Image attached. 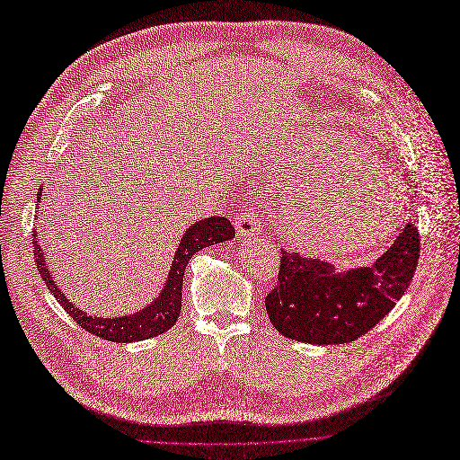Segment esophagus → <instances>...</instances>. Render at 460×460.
<instances>
[{"mask_svg":"<svg viewBox=\"0 0 460 460\" xmlns=\"http://www.w3.org/2000/svg\"><path fill=\"white\" fill-rule=\"evenodd\" d=\"M236 238L238 241H246L250 236H255L263 231V217H259L255 212L246 210L236 217Z\"/></svg>","mask_w":460,"mask_h":460,"instance_id":"esophagus-1","label":"esophagus"}]
</instances>
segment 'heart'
Segmentation results:
<instances>
[{"instance_id": "obj_1", "label": "heart", "mask_w": 460, "mask_h": 460, "mask_svg": "<svg viewBox=\"0 0 460 460\" xmlns=\"http://www.w3.org/2000/svg\"><path fill=\"white\" fill-rule=\"evenodd\" d=\"M372 201L367 197L355 199L342 210H306L296 219V229L319 248L357 250L384 236L389 224L387 216L372 214Z\"/></svg>"}]
</instances>
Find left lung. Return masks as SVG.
Wrapping results in <instances>:
<instances>
[{
    "mask_svg": "<svg viewBox=\"0 0 460 460\" xmlns=\"http://www.w3.org/2000/svg\"><path fill=\"white\" fill-rule=\"evenodd\" d=\"M419 231L408 222L389 250L368 267L348 272L282 248L278 279L265 298L272 327L291 341L348 344L394 308L419 261Z\"/></svg>",
    "mask_w": 460,
    "mask_h": 460,
    "instance_id": "1",
    "label": "left lung"
}]
</instances>
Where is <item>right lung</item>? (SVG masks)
Listing matches in <instances>:
<instances>
[{"label": "right lung", "instance_id": "obj_1", "mask_svg": "<svg viewBox=\"0 0 460 460\" xmlns=\"http://www.w3.org/2000/svg\"><path fill=\"white\" fill-rule=\"evenodd\" d=\"M37 195H41V190L37 191ZM233 236H234V227L224 216L205 217L201 222L193 224L190 229H186L181 244L176 248L171 272L162 295H159L148 308H143L141 312L124 315V317H112V319L93 317L83 310L75 308V305L67 301V296L62 293V289H58V286L54 284L52 274L45 263L47 257L43 255L41 248L37 244L39 241H37L35 229H33L31 241H33V257H35L39 274L43 276L50 293L54 295L56 301L62 305V308L88 332L103 338V341L126 344V342L146 341V338L164 334L176 323V319L182 310V282H184V272L190 259L203 248L231 241Z\"/></svg>", "mask_w": 460, "mask_h": 460}]
</instances>
